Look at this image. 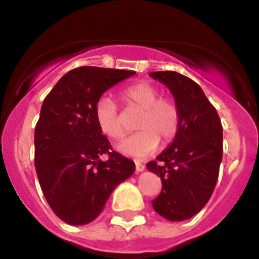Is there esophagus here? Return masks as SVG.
Segmentation results:
<instances>
[{
    "instance_id": "esophagus-1",
    "label": "esophagus",
    "mask_w": 259,
    "mask_h": 259,
    "mask_svg": "<svg viewBox=\"0 0 259 259\" xmlns=\"http://www.w3.org/2000/svg\"><path fill=\"white\" fill-rule=\"evenodd\" d=\"M145 170V166L140 162H136V172H141V171Z\"/></svg>"
}]
</instances>
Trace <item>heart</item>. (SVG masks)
<instances>
[{
	"mask_svg": "<svg viewBox=\"0 0 259 259\" xmlns=\"http://www.w3.org/2000/svg\"><path fill=\"white\" fill-rule=\"evenodd\" d=\"M161 93L149 83H137L123 89L122 98L128 106L141 110L136 134L125 137L118 144V150L128 157L146 158L158 149L159 140L168 143L176 136L180 125V111L171 98L159 97ZM98 128L107 137L118 140L125 130L119 118L118 107L113 100L102 97L95 107Z\"/></svg>",
	"mask_w": 259,
	"mask_h": 259,
	"instance_id": "obj_1",
	"label": "heart"
}]
</instances>
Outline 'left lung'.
<instances>
[{
  "instance_id": "8db88e82",
  "label": "left lung",
  "mask_w": 259,
  "mask_h": 259,
  "mask_svg": "<svg viewBox=\"0 0 259 259\" xmlns=\"http://www.w3.org/2000/svg\"><path fill=\"white\" fill-rule=\"evenodd\" d=\"M149 75L170 89L180 111L174 141L146 164L162 182L152 205L167 221L182 222L201 211L214 192L223 155V128L215 107L193 80L174 71Z\"/></svg>"
}]
</instances>
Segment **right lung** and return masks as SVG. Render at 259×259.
Listing matches in <instances>:
<instances>
[{"label": "right lung", "mask_w": 259, "mask_h": 259, "mask_svg": "<svg viewBox=\"0 0 259 259\" xmlns=\"http://www.w3.org/2000/svg\"><path fill=\"white\" fill-rule=\"evenodd\" d=\"M135 71L83 66L58 80L42 102L35 128V167L54 214L72 226L91 223L116 185L135 172L134 161L110 152L95 107L107 89ZM109 154L102 161L100 156Z\"/></svg>", "instance_id": "add662e5"}]
</instances>
